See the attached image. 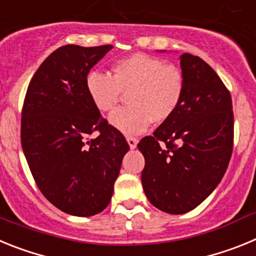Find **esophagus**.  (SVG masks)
Returning a JSON list of instances; mask_svg holds the SVG:
<instances>
[{
  "mask_svg": "<svg viewBox=\"0 0 256 256\" xmlns=\"http://www.w3.org/2000/svg\"><path fill=\"white\" fill-rule=\"evenodd\" d=\"M126 142H128V144H130V148H132V150H134V148H137L138 140L134 138V137H126Z\"/></svg>",
  "mask_w": 256,
  "mask_h": 256,
  "instance_id": "34e87169",
  "label": "esophagus"
}]
</instances>
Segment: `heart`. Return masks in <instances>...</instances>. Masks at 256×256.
Returning <instances> with one entry per match:
<instances>
[{
	"label": "heart",
	"mask_w": 256,
	"mask_h": 256,
	"mask_svg": "<svg viewBox=\"0 0 256 256\" xmlns=\"http://www.w3.org/2000/svg\"><path fill=\"white\" fill-rule=\"evenodd\" d=\"M86 88L102 112L114 110L122 94H130V106L115 110L108 122L124 134L136 136L148 130L151 122L162 123L176 112L184 94V76L160 58L136 54L115 62L112 76L91 72Z\"/></svg>",
	"instance_id": "1"
}]
</instances>
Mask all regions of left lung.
Segmentation results:
<instances>
[{
  "instance_id": "left-lung-1",
  "label": "left lung",
  "mask_w": 256,
  "mask_h": 256,
  "mask_svg": "<svg viewBox=\"0 0 256 256\" xmlns=\"http://www.w3.org/2000/svg\"><path fill=\"white\" fill-rule=\"evenodd\" d=\"M166 52V51H160ZM182 101L168 120L138 144L142 186L151 204L169 214L195 209L218 186L234 148L230 94L202 58L180 56Z\"/></svg>"
}]
</instances>
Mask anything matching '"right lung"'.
<instances>
[{
    "label": "right lung",
    "mask_w": 256,
    "mask_h": 256,
    "mask_svg": "<svg viewBox=\"0 0 256 256\" xmlns=\"http://www.w3.org/2000/svg\"><path fill=\"white\" fill-rule=\"evenodd\" d=\"M112 44H66L40 64L28 86L22 114V146L44 198L61 212L91 216L112 200L130 146L101 116L86 78ZM96 130V139L88 136Z\"/></svg>",
    "instance_id": "obj_1"
}]
</instances>
